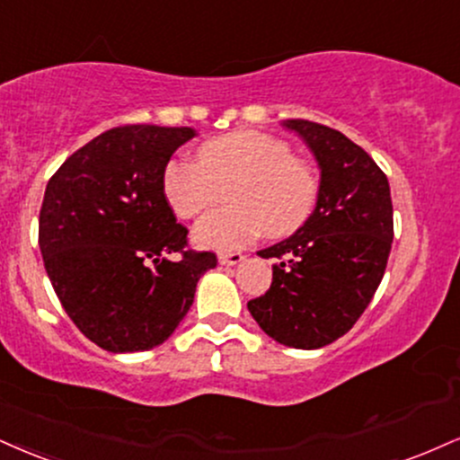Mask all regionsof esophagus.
Here are the masks:
<instances>
[{
	"label": "esophagus",
	"instance_id": "obj_1",
	"mask_svg": "<svg viewBox=\"0 0 460 460\" xmlns=\"http://www.w3.org/2000/svg\"><path fill=\"white\" fill-rule=\"evenodd\" d=\"M244 254L242 252H220L218 254V261H220V265H237V263H242L244 261Z\"/></svg>",
	"mask_w": 460,
	"mask_h": 460
}]
</instances>
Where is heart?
Returning a JSON list of instances; mask_svg holds the SVG:
<instances>
[{
  "instance_id": "b5f03b06",
  "label": "heart",
  "mask_w": 460,
  "mask_h": 460,
  "mask_svg": "<svg viewBox=\"0 0 460 460\" xmlns=\"http://www.w3.org/2000/svg\"><path fill=\"white\" fill-rule=\"evenodd\" d=\"M313 171L285 141L240 130L203 143L199 160L173 158L163 171V195L181 220L197 218L225 197L226 208L192 231L197 246L237 251L257 237H285L306 223L317 201Z\"/></svg>"
}]
</instances>
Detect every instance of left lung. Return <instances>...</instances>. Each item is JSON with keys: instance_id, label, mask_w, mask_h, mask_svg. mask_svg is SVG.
Instances as JSON below:
<instances>
[{"instance_id": "8db88e82", "label": "left lung", "mask_w": 460, "mask_h": 460, "mask_svg": "<svg viewBox=\"0 0 460 460\" xmlns=\"http://www.w3.org/2000/svg\"><path fill=\"white\" fill-rule=\"evenodd\" d=\"M285 126L317 158V206L291 237L259 251L276 259L272 285L248 311L280 345L319 349L353 328L384 279L394 237L390 184L342 132L308 119Z\"/></svg>"}]
</instances>
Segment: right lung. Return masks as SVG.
Listing matches in <instances>:
<instances>
[{
    "label": "right lung",
    "mask_w": 460,
    "mask_h": 460,
    "mask_svg": "<svg viewBox=\"0 0 460 460\" xmlns=\"http://www.w3.org/2000/svg\"><path fill=\"white\" fill-rule=\"evenodd\" d=\"M197 132L132 124L76 149L44 190V270L64 311L111 353L163 345L190 311L214 252L188 251V229L163 195V171ZM180 252L177 262L167 253Z\"/></svg>",
    "instance_id": "right-lung-1"
}]
</instances>
